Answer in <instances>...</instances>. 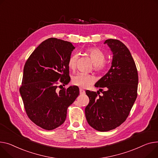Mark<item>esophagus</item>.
I'll return each instance as SVG.
<instances>
[{
  "instance_id": "1",
  "label": "esophagus",
  "mask_w": 158,
  "mask_h": 158,
  "mask_svg": "<svg viewBox=\"0 0 158 158\" xmlns=\"http://www.w3.org/2000/svg\"><path fill=\"white\" fill-rule=\"evenodd\" d=\"M79 93H80V94H85V91L82 89H79Z\"/></svg>"
}]
</instances>
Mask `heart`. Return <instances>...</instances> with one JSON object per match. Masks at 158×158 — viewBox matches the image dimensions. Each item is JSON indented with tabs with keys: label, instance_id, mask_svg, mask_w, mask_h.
I'll use <instances>...</instances> for the list:
<instances>
[{
	"label": "heart",
	"instance_id": "heart-1",
	"mask_svg": "<svg viewBox=\"0 0 158 158\" xmlns=\"http://www.w3.org/2000/svg\"><path fill=\"white\" fill-rule=\"evenodd\" d=\"M85 53L91 60L94 65V69L97 72H103L107 68L108 64L105 61L106 55L100 49L94 47L88 48L85 50ZM77 56L75 54L72 55L68 60V67L70 70L75 69L76 66ZM94 82V78L89 74L84 73H78L72 79L73 85L80 88H87Z\"/></svg>",
	"mask_w": 158,
	"mask_h": 158
}]
</instances>
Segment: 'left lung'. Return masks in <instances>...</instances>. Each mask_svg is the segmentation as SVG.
I'll list each match as a JSON object with an SVG mask.
<instances>
[{"mask_svg":"<svg viewBox=\"0 0 158 158\" xmlns=\"http://www.w3.org/2000/svg\"><path fill=\"white\" fill-rule=\"evenodd\" d=\"M104 44L110 48L113 57L108 72L94 85L102 95L98 96L99 91H86L89 98L85 108L86 120L100 131L114 130L126 121L137 97L139 82L137 69L127 47L117 39H107Z\"/></svg>","mask_w":158,"mask_h":158,"instance_id":"obj_1","label":"left lung"}]
</instances>
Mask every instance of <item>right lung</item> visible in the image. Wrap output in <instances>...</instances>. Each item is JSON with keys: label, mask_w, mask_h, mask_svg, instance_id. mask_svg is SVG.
Here are the masks:
<instances>
[{"label": "right lung", "mask_w": 158, "mask_h": 158, "mask_svg": "<svg viewBox=\"0 0 158 158\" xmlns=\"http://www.w3.org/2000/svg\"><path fill=\"white\" fill-rule=\"evenodd\" d=\"M74 49L70 42L49 38L25 64L20 94L29 119L44 130H54L65 122L67 108L79 94L77 86L57 89L61 86L59 83L65 86L70 81L67 63Z\"/></svg>", "instance_id": "right-lung-1"}]
</instances>
